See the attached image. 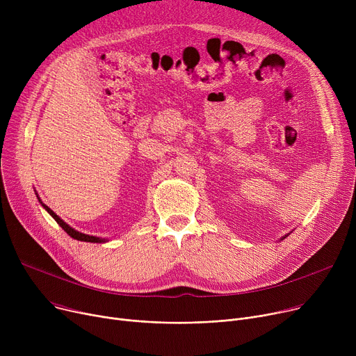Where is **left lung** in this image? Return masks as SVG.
<instances>
[{
  "mask_svg": "<svg viewBox=\"0 0 356 356\" xmlns=\"http://www.w3.org/2000/svg\"><path fill=\"white\" fill-rule=\"evenodd\" d=\"M285 237H286V236H285ZM285 237H282V238H285ZM282 238H281V240H282Z\"/></svg>",
  "mask_w": 356,
  "mask_h": 356,
  "instance_id": "left-lung-1",
  "label": "left lung"
}]
</instances>
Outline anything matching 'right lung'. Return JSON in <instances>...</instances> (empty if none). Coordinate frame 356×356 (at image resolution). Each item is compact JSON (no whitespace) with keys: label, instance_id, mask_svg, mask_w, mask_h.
I'll return each instance as SVG.
<instances>
[{"label":"right lung","instance_id":"add662e5","mask_svg":"<svg viewBox=\"0 0 356 356\" xmlns=\"http://www.w3.org/2000/svg\"><path fill=\"white\" fill-rule=\"evenodd\" d=\"M40 203L42 204V207L55 218V221L60 225V227L67 232V234H70L72 238H75V240H79V241H88V243H105V241H108V240H105V238H101V237H95V236H88V234H83V233H79V232H76L75 229H72L71 225H68L65 221H63L59 216H56L47 204H44L41 200H40Z\"/></svg>","mask_w":356,"mask_h":356}]
</instances>
